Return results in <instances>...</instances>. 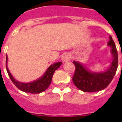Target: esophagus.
<instances>
[{"mask_svg": "<svg viewBox=\"0 0 122 122\" xmlns=\"http://www.w3.org/2000/svg\"><path fill=\"white\" fill-rule=\"evenodd\" d=\"M61 59H62L63 62H65V63L71 60V56H70V54L69 53H65V54L63 55Z\"/></svg>", "mask_w": 122, "mask_h": 122, "instance_id": "34e87169", "label": "esophagus"}]
</instances>
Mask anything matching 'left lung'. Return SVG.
I'll return each mask as SVG.
<instances>
[{
	"label": "left lung",
	"instance_id": "obj_1",
	"mask_svg": "<svg viewBox=\"0 0 122 122\" xmlns=\"http://www.w3.org/2000/svg\"><path fill=\"white\" fill-rule=\"evenodd\" d=\"M107 45L111 48L112 61L110 66L104 72H93L79 61H74L76 70L72 81L79 90L84 92H96L104 90L109 85L118 68V52L112 36L109 37Z\"/></svg>",
	"mask_w": 122,
	"mask_h": 122
}]
</instances>
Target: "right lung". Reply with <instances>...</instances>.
I'll return each mask as SVG.
<instances>
[{
    "label": "right lung",
    "instance_id": "right-lung-1",
    "mask_svg": "<svg viewBox=\"0 0 122 122\" xmlns=\"http://www.w3.org/2000/svg\"><path fill=\"white\" fill-rule=\"evenodd\" d=\"M8 58L6 56V67L8 74L9 75L12 82L21 91L26 92V93H35V94L40 93L41 92H44L45 90L48 89L51 82L53 73L55 72L56 70L58 69L62 64L61 62H57V63H55L51 65L46 70V71L44 72V74L39 78L31 82L24 83V82L17 81V80L15 79L12 74L10 73L8 67Z\"/></svg>",
    "mask_w": 122,
    "mask_h": 122
}]
</instances>
